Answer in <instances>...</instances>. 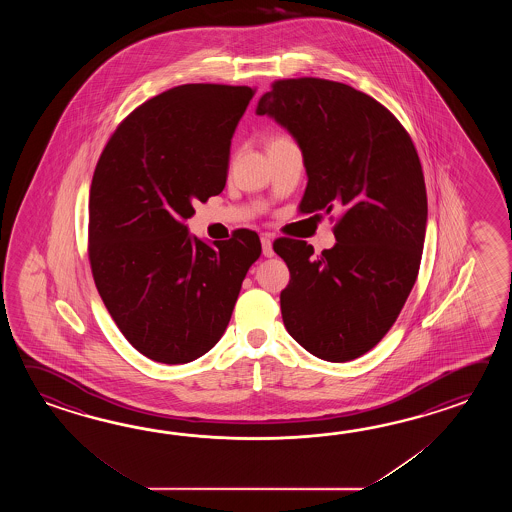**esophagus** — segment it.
Returning <instances> with one entry per match:
<instances>
[{"label": "esophagus", "mask_w": 512, "mask_h": 512, "mask_svg": "<svg viewBox=\"0 0 512 512\" xmlns=\"http://www.w3.org/2000/svg\"><path fill=\"white\" fill-rule=\"evenodd\" d=\"M261 252H263V256H267V258L274 256V251H272V240L269 236H261Z\"/></svg>", "instance_id": "1"}]
</instances>
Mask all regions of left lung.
<instances>
[{"label": "left lung", "instance_id": "left-lung-1", "mask_svg": "<svg viewBox=\"0 0 512 512\" xmlns=\"http://www.w3.org/2000/svg\"><path fill=\"white\" fill-rule=\"evenodd\" d=\"M256 113L304 153L300 212L342 210L337 243L320 256L305 241H274L291 272L283 324L318 359H357L390 331L419 274L428 205L412 137L381 102L324 78L272 82Z\"/></svg>", "mask_w": 512, "mask_h": 512}]
</instances>
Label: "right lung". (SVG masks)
Masks as SVG:
<instances>
[{
  "label": "right lung",
  "mask_w": 512,
  "mask_h": 512,
  "mask_svg": "<svg viewBox=\"0 0 512 512\" xmlns=\"http://www.w3.org/2000/svg\"><path fill=\"white\" fill-rule=\"evenodd\" d=\"M256 89L185 84L120 122L89 190V263L98 294L133 348L163 364L199 359L229 326L260 258L254 230L190 238L194 201L227 183L230 141Z\"/></svg>",
  "instance_id": "1"
}]
</instances>
